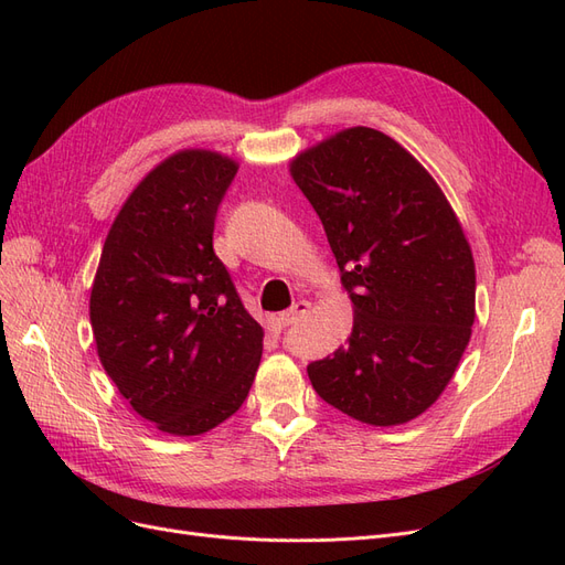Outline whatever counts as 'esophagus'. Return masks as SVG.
I'll list each match as a JSON object with an SVG mask.
<instances>
[{"mask_svg":"<svg viewBox=\"0 0 565 565\" xmlns=\"http://www.w3.org/2000/svg\"><path fill=\"white\" fill-rule=\"evenodd\" d=\"M309 311H311V303L309 301H297L292 309H287L285 313H280V320H282V324H295Z\"/></svg>","mask_w":565,"mask_h":565,"instance_id":"1","label":"esophagus"}]
</instances>
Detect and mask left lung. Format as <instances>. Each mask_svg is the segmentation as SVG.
Listing matches in <instances>:
<instances>
[{"instance_id":"obj_1","label":"left lung","mask_w":565,"mask_h":565,"mask_svg":"<svg viewBox=\"0 0 565 565\" xmlns=\"http://www.w3.org/2000/svg\"><path fill=\"white\" fill-rule=\"evenodd\" d=\"M353 301V330L311 363L318 396L372 426L422 415L452 380L476 318L471 247L434 177L391 139L351 127L289 164Z\"/></svg>"}]
</instances>
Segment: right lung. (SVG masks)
Returning a JSON list of instances; mask_svg holds the SVG:
<instances>
[{
    "instance_id": "obj_1",
    "label": "right lung",
    "mask_w": 565,
    "mask_h": 565,
    "mask_svg": "<svg viewBox=\"0 0 565 565\" xmlns=\"http://www.w3.org/2000/svg\"><path fill=\"white\" fill-rule=\"evenodd\" d=\"M237 162L179 150L115 216L92 287L96 351L134 413L198 436L241 409L264 330L214 254V218Z\"/></svg>"
}]
</instances>
